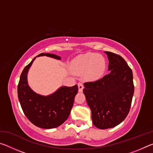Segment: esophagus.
Masks as SVG:
<instances>
[{
  "instance_id": "34e87169",
  "label": "esophagus",
  "mask_w": 153,
  "mask_h": 153,
  "mask_svg": "<svg viewBox=\"0 0 153 153\" xmlns=\"http://www.w3.org/2000/svg\"><path fill=\"white\" fill-rule=\"evenodd\" d=\"M78 89H79V92H82L83 89H84V85H83L82 83L79 82L78 83Z\"/></svg>"
}]
</instances>
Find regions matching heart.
Segmentation results:
<instances>
[{
  "mask_svg": "<svg viewBox=\"0 0 153 153\" xmlns=\"http://www.w3.org/2000/svg\"><path fill=\"white\" fill-rule=\"evenodd\" d=\"M105 60L101 55L88 53L77 56L72 62V69L75 73H86L88 79L94 80L101 77L105 69Z\"/></svg>",
  "mask_w": 153,
  "mask_h": 153,
  "instance_id": "heart-1",
  "label": "heart"
}]
</instances>
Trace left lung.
Masks as SVG:
<instances>
[{"mask_svg":"<svg viewBox=\"0 0 153 153\" xmlns=\"http://www.w3.org/2000/svg\"><path fill=\"white\" fill-rule=\"evenodd\" d=\"M105 53L109 72L97 81L84 83L83 90L93 124L102 129L113 128L125 120L134 92L132 71L126 61L117 54Z\"/></svg>","mask_w":153,"mask_h":153,"instance_id":"left-lung-1","label":"left lung"}]
</instances>
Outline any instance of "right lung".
Instances as JSON below:
<instances>
[{"label":"right lung","instance_id":"right-lung-1","mask_svg":"<svg viewBox=\"0 0 153 153\" xmlns=\"http://www.w3.org/2000/svg\"><path fill=\"white\" fill-rule=\"evenodd\" d=\"M40 56L61 59L59 56L51 53H41L37 56ZM35 59L25 67L21 74L17 86L18 98L25 115L33 125L44 129L55 128L68 118L78 87L77 85L62 86L48 96L36 94L28 86L27 79L28 70Z\"/></svg>","mask_w":153,"mask_h":153}]
</instances>
